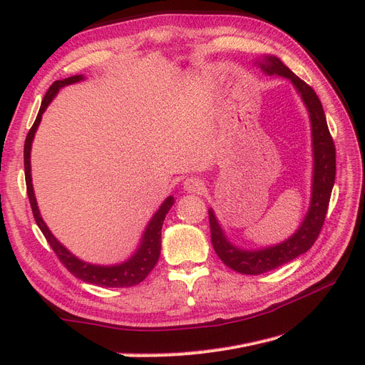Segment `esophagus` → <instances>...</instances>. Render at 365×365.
Listing matches in <instances>:
<instances>
[{
  "label": "esophagus",
  "mask_w": 365,
  "mask_h": 365,
  "mask_svg": "<svg viewBox=\"0 0 365 365\" xmlns=\"http://www.w3.org/2000/svg\"><path fill=\"white\" fill-rule=\"evenodd\" d=\"M204 189V182L202 180L196 178V176H190L184 181V190L192 192V193H200Z\"/></svg>",
  "instance_id": "34e87169"
}]
</instances>
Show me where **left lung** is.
I'll list each match as a JSON object with an SVG mask.
<instances>
[{"label":"left lung","instance_id":"1","mask_svg":"<svg viewBox=\"0 0 365 365\" xmlns=\"http://www.w3.org/2000/svg\"><path fill=\"white\" fill-rule=\"evenodd\" d=\"M259 67L269 76L279 74L289 79L297 91L300 93L304 105L307 106L309 117L312 125V143H314V184H312V200L311 208L303 220L297 233L283 244L269 247L259 251H244L231 245L224 236L220 225L213 215V210H208L210 231H212V244L217 254L228 268L240 274L259 275L272 271L282 264L302 256L311 248L319 231L323 228L327 207L330 201V193L335 182L336 172V152L334 138L330 135L324 109L319 102L315 91L300 77L295 76L286 65L275 56H267L259 61Z\"/></svg>","mask_w":365,"mask_h":365}]
</instances>
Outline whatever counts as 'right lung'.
I'll use <instances>...</instances> for the list:
<instances>
[{
    "label": "right lung",
    "instance_id": "obj_1",
    "mask_svg": "<svg viewBox=\"0 0 365 365\" xmlns=\"http://www.w3.org/2000/svg\"><path fill=\"white\" fill-rule=\"evenodd\" d=\"M82 79L83 76H73V77H68V79L53 82V85L48 88V91L42 98V103H41L35 123H33V126L30 128L24 143V170H26V185H27L29 201L31 205L33 216H35V220L38 227L41 228L42 235L46 236L51 250L54 251V254H56L61 263L74 275V277L81 279L86 283L102 286V288H129V286H135L141 283L148 277V274L155 268V264L160 259V251H161V227H163L165 215H168L170 207L173 205L172 196H169L168 200L163 202L155 216L150 219L145 235H143L140 248L137 250L134 256L125 263L115 264V267H96V264L85 263L77 257H74L67 248H63L59 242L54 239V236L50 233V230L47 228L46 222H43L39 215L35 193H33L31 175H30V149H31L33 137H35V132L39 126L42 113L46 111V108L50 105L53 97L56 96V93L62 86L76 83Z\"/></svg>",
    "mask_w": 365,
    "mask_h": 365
}]
</instances>
